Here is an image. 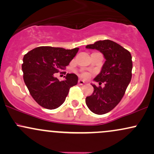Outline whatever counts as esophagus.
I'll use <instances>...</instances> for the list:
<instances>
[{"label":"esophagus","instance_id":"1","mask_svg":"<svg viewBox=\"0 0 154 154\" xmlns=\"http://www.w3.org/2000/svg\"><path fill=\"white\" fill-rule=\"evenodd\" d=\"M78 83H79V85H83V84H84V83H85V82L82 80V79H79V80H78Z\"/></svg>","mask_w":154,"mask_h":154}]
</instances>
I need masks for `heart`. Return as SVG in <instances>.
<instances>
[{"instance_id":"obj_1","label":"heart","mask_w":154,"mask_h":154,"mask_svg":"<svg viewBox=\"0 0 154 154\" xmlns=\"http://www.w3.org/2000/svg\"><path fill=\"white\" fill-rule=\"evenodd\" d=\"M87 76H88L87 74H85H85H82V77H87Z\"/></svg>"}]
</instances>
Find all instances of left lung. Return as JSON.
<instances>
[{"mask_svg": "<svg viewBox=\"0 0 154 154\" xmlns=\"http://www.w3.org/2000/svg\"><path fill=\"white\" fill-rule=\"evenodd\" d=\"M86 48L99 51L106 59L101 71L94 79L99 85L104 83V87H96L92 84L94 91L92 95L86 98V105L94 114H106L119 103L131 81V54L110 40H99L88 45Z\"/></svg>", "mask_w": 154, "mask_h": 154, "instance_id": "obj_1", "label": "left lung"}]
</instances>
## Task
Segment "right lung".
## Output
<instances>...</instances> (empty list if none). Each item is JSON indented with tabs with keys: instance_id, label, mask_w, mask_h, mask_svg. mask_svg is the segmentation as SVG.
I'll return each mask as SVG.
<instances>
[{
	"instance_id": "obj_1",
	"label": "right lung",
	"mask_w": 154,
	"mask_h": 154,
	"mask_svg": "<svg viewBox=\"0 0 154 154\" xmlns=\"http://www.w3.org/2000/svg\"><path fill=\"white\" fill-rule=\"evenodd\" d=\"M78 51V48L66 50L41 46L24 55L22 65L24 83L32 97L42 107L47 109L59 107L70 88L77 84L78 77L75 74H66L63 81L55 77L54 74L65 69Z\"/></svg>"
}]
</instances>
